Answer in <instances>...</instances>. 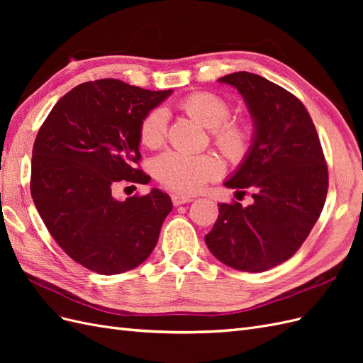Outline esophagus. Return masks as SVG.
<instances>
[{
  "instance_id": "1",
  "label": "esophagus",
  "mask_w": 363,
  "mask_h": 363,
  "mask_svg": "<svg viewBox=\"0 0 363 363\" xmlns=\"http://www.w3.org/2000/svg\"><path fill=\"white\" fill-rule=\"evenodd\" d=\"M171 200H172L174 206H182V204L192 201V199H189V196H180V195H172Z\"/></svg>"
}]
</instances>
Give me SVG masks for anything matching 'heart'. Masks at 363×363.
Returning <instances> with one entry per match:
<instances>
[{
	"label": "heart",
	"instance_id": "heart-1",
	"mask_svg": "<svg viewBox=\"0 0 363 363\" xmlns=\"http://www.w3.org/2000/svg\"><path fill=\"white\" fill-rule=\"evenodd\" d=\"M183 111L212 130L213 140L223 155L232 162H240L250 151L251 127L247 119H230V104L213 92H194L179 103ZM168 112L152 108L139 125L140 142L148 148L160 147L167 139ZM152 174L169 191L192 195L221 174V163L211 155H186L164 151L152 162Z\"/></svg>",
	"mask_w": 363,
	"mask_h": 363
}]
</instances>
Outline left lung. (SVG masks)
<instances>
[{
  "mask_svg": "<svg viewBox=\"0 0 363 363\" xmlns=\"http://www.w3.org/2000/svg\"><path fill=\"white\" fill-rule=\"evenodd\" d=\"M218 82L244 96L255 123L248 155L224 184L252 201L218 204L206 245L224 265L262 272L292 257L320 218L328 171L320 138L304 104L257 74L239 71Z\"/></svg>",
  "mask_w": 363,
  "mask_h": 363,
  "instance_id": "left-lung-1",
  "label": "left lung"
}]
</instances>
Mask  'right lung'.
Listing matches in <instances>:
<instances>
[{
	"mask_svg": "<svg viewBox=\"0 0 363 363\" xmlns=\"http://www.w3.org/2000/svg\"><path fill=\"white\" fill-rule=\"evenodd\" d=\"M172 91L104 79L75 86L43 121L33 145L30 191L43 224L67 255L104 276L139 267L172 208L168 194L119 201L116 183H148L139 125Z\"/></svg>",
	"mask_w": 363,
	"mask_h": 363,
	"instance_id": "obj_1",
	"label": "right lung"
}]
</instances>
